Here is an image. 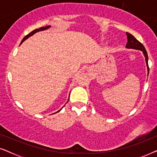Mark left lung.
I'll use <instances>...</instances> for the list:
<instances>
[{
    "mask_svg": "<svg viewBox=\"0 0 157 157\" xmlns=\"http://www.w3.org/2000/svg\"><path fill=\"white\" fill-rule=\"evenodd\" d=\"M126 36H127V38H128L127 44H126V48L137 49V50H140L141 51H143L144 55V56H145L146 63H147V68H148V74H149V65H148V55H147V51H146L144 46L143 44H141V43L139 42L136 38H134V36L132 35V34L128 33L126 32Z\"/></svg>",
    "mask_w": 157,
    "mask_h": 157,
    "instance_id": "8db88e82",
    "label": "left lung"
}]
</instances>
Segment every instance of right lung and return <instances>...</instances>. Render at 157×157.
Masks as SVG:
<instances>
[{
  "label": "right lung",
  "mask_w": 157,
  "mask_h": 157,
  "mask_svg": "<svg viewBox=\"0 0 157 157\" xmlns=\"http://www.w3.org/2000/svg\"><path fill=\"white\" fill-rule=\"evenodd\" d=\"M49 27H50V26H49V25H48V26H45V27H41V28H40V29H35V30H34V31H31V33H29V34H28V35L27 36H25V37L24 38H23V39L22 40V41H21V44H22V43L23 42V41H24V40H25V39H27V38H29V37H30V36H31L32 35H33V34L34 33H36V32H38V31H44V30H46V29H48V28ZM61 109H60V110L59 111H57V112H59V111H61Z\"/></svg>",
  "instance_id": "1"
}]
</instances>
